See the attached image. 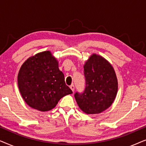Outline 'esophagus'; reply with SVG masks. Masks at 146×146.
<instances>
[{
	"mask_svg": "<svg viewBox=\"0 0 146 146\" xmlns=\"http://www.w3.org/2000/svg\"><path fill=\"white\" fill-rule=\"evenodd\" d=\"M70 89L72 90V92L74 91V86L73 84H72L70 86Z\"/></svg>",
	"mask_w": 146,
	"mask_h": 146,
	"instance_id": "esophagus-1",
	"label": "esophagus"
}]
</instances>
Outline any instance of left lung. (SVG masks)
<instances>
[{
	"mask_svg": "<svg viewBox=\"0 0 146 146\" xmlns=\"http://www.w3.org/2000/svg\"><path fill=\"white\" fill-rule=\"evenodd\" d=\"M86 88L74 94L81 110L86 114L102 112L112 104L117 92V79L112 66L106 59L92 54L84 65Z\"/></svg>",
	"mask_w": 146,
	"mask_h": 146,
	"instance_id": "1",
	"label": "left lung"
}]
</instances>
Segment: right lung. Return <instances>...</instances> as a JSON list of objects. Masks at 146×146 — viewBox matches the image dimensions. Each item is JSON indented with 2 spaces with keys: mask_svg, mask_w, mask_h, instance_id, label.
<instances>
[{
  "mask_svg": "<svg viewBox=\"0 0 146 146\" xmlns=\"http://www.w3.org/2000/svg\"><path fill=\"white\" fill-rule=\"evenodd\" d=\"M18 86L25 102L41 111L53 109L62 98L72 93L66 85L58 62L49 50L38 53L23 63Z\"/></svg>",
  "mask_w": 146,
  "mask_h": 146,
  "instance_id": "1",
  "label": "right lung"
}]
</instances>
